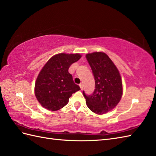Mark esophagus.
I'll return each mask as SVG.
<instances>
[{
	"instance_id": "esophagus-1",
	"label": "esophagus",
	"mask_w": 156,
	"mask_h": 156,
	"mask_svg": "<svg viewBox=\"0 0 156 156\" xmlns=\"http://www.w3.org/2000/svg\"><path fill=\"white\" fill-rule=\"evenodd\" d=\"M79 86H80L81 90H83V84H82V83H80V84H79Z\"/></svg>"
}]
</instances>
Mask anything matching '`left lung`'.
I'll list each match as a JSON object with an SVG mask.
<instances>
[{
	"label": "left lung",
	"instance_id": "obj_1",
	"mask_svg": "<svg viewBox=\"0 0 156 156\" xmlns=\"http://www.w3.org/2000/svg\"><path fill=\"white\" fill-rule=\"evenodd\" d=\"M86 58L95 80V89L91 95L83 91L87 107L98 115L107 113L120 101L122 94L121 77L118 69L104 52L87 54Z\"/></svg>",
	"mask_w": 156,
	"mask_h": 156
}]
</instances>
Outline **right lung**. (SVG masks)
Here are the masks:
<instances>
[{"mask_svg": "<svg viewBox=\"0 0 156 156\" xmlns=\"http://www.w3.org/2000/svg\"><path fill=\"white\" fill-rule=\"evenodd\" d=\"M80 58L79 54H58L45 64L35 85V97L43 107L58 111L68 104L73 93L80 90L68 72L69 66Z\"/></svg>", "mask_w": 156, "mask_h": 156, "instance_id": "right-lung-1", "label": "right lung"}]
</instances>
